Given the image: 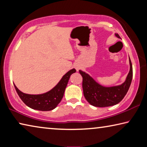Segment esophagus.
I'll return each instance as SVG.
<instances>
[{"mask_svg": "<svg viewBox=\"0 0 147 147\" xmlns=\"http://www.w3.org/2000/svg\"><path fill=\"white\" fill-rule=\"evenodd\" d=\"M74 68H75V69L76 70V71H79V69H80V66L78 65V64H75L74 65Z\"/></svg>", "mask_w": 147, "mask_h": 147, "instance_id": "esophagus-1", "label": "esophagus"}]
</instances>
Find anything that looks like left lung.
I'll return each mask as SVG.
<instances>
[{
	"label": "left lung",
	"instance_id": "obj_1",
	"mask_svg": "<svg viewBox=\"0 0 147 147\" xmlns=\"http://www.w3.org/2000/svg\"><path fill=\"white\" fill-rule=\"evenodd\" d=\"M120 39L118 34H115ZM130 71L125 81L118 86L106 87L100 85L94 80L89 74L82 70L79 73L82 76L84 95L91 105L95 107H108L118 104L123 100L130 88L133 76L132 65L130 58Z\"/></svg>",
	"mask_w": 147,
	"mask_h": 147
}]
</instances>
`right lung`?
Here are the masks:
<instances>
[{"instance_id": "right-lung-1", "label": "right lung", "mask_w": 147, "mask_h": 147, "mask_svg": "<svg viewBox=\"0 0 147 147\" xmlns=\"http://www.w3.org/2000/svg\"><path fill=\"white\" fill-rule=\"evenodd\" d=\"M74 73H76L75 69H71L62 76L59 82L53 89L45 93L26 94L20 91L15 84L14 87L19 97L29 108L39 111H51L56 108L61 102L70 76Z\"/></svg>"}]
</instances>
